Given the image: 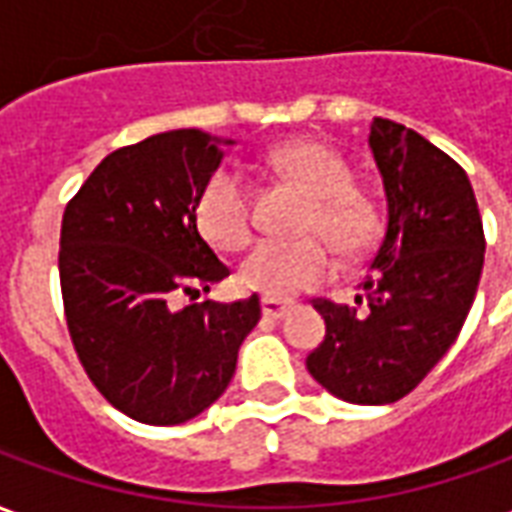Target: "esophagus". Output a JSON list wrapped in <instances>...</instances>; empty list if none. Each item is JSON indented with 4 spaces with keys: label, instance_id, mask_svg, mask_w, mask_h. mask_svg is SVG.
Segmentation results:
<instances>
[{
    "label": "esophagus",
    "instance_id": "1",
    "mask_svg": "<svg viewBox=\"0 0 512 512\" xmlns=\"http://www.w3.org/2000/svg\"><path fill=\"white\" fill-rule=\"evenodd\" d=\"M260 307H263V315H266V318H274V321H277V318H285V315L293 310V304H290V301L268 299V296L260 301Z\"/></svg>",
    "mask_w": 512,
    "mask_h": 512
}]
</instances>
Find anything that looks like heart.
<instances>
[{"instance_id":"b5f03b06","label":"heart","mask_w":512,"mask_h":512,"mask_svg":"<svg viewBox=\"0 0 512 512\" xmlns=\"http://www.w3.org/2000/svg\"><path fill=\"white\" fill-rule=\"evenodd\" d=\"M271 164L310 194L301 213V230L307 235L255 244L241 260L235 279L244 290L268 299H290L334 274L337 263L327 240L343 255H359L376 238L378 216L373 202L351 186V169L332 147L293 139L271 150ZM194 224L213 249H244L252 235V197L238 169L222 167L205 180L194 202Z\"/></svg>"}]
</instances>
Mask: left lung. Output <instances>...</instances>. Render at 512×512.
I'll use <instances>...</instances> for the list:
<instances>
[{"label":"left lung","instance_id":"obj_1","mask_svg":"<svg viewBox=\"0 0 512 512\" xmlns=\"http://www.w3.org/2000/svg\"><path fill=\"white\" fill-rule=\"evenodd\" d=\"M370 147L386 191V230L356 307L315 299L326 321L307 370L359 406L406 397L455 343L472 310L485 235L458 161L417 131L373 117Z\"/></svg>","mask_w":512,"mask_h":512}]
</instances>
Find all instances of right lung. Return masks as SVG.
Instances as JSON below:
<instances>
[{"label":"right lung","mask_w":512,"mask_h":512,"mask_svg":"<svg viewBox=\"0 0 512 512\" xmlns=\"http://www.w3.org/2000/svg\"><path fill=\"white\" fill-rule=\"evenodd\" d=\"M219 139L178 128L120 147L65 205L60 288L71 343L95 389L126 417L180 425L219 400L260 299H197L230 274L194 224L222 164Z\"/></svg>","instance_id":"1"}]
</instances>
